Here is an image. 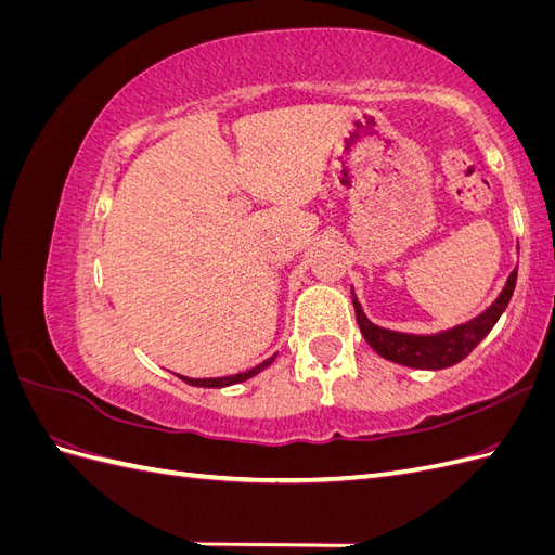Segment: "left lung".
<instances>
[{
    "instance_id": "left-lung-1",
    "label": "left lung",
    "mask_w": 555,
    "mask_h": 555,
    "mask_svg": "<svg viewBox=\"0 0 555 555\" xmlns=\"http://www.w3.org/2000/svg\"><path fill=\"white\" fill-rule=\"evenodd\" d=\"M514 287H516V271H512L505 289L500 292L495 304L489 310L475 317L473 322L449 328L444 333H435V335H412V333H398V331L375 326L373 322H367V317L363 314L354 292H351V304H354L357 322L365 343L371 345L379 357L408 367H418V371H442V367L456 365L459 361H463L469 351H473L486 335H489L500 314L505 312L509 298L514 294Z\"/></svg>"
}]
</instances>
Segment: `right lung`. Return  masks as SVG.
I'll return each mask as SVG.
<instances>
[{
    "mask_svg": "<svg viewBox=\"0 0 555 555\" xmlns=\"http://www.w3.org/2000/svg\"><path fill=\"white\" fill-rule=\"evenodd\" d=\"M275 361V357H271V359H266L263 363H259V365H255L251 367V371H247V373H238V375H229V377H217V379H192V377H180L182 382H188V384H192V386H206V389H222V386H231V384H238V382H245V379H249V377H255L257 373H261L263 367H268Z\"/></svg>",
    "mask_w": 555,
    "mask_h": 555,
    "instance_id": "add662e5",
    "label": "right lung"
}]
</instances>
